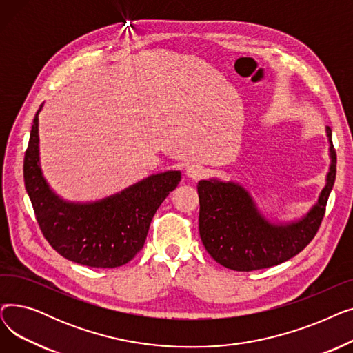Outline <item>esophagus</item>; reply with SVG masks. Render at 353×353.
<instances>
[{
  "mask_svg": "<svg viewBox=\"0 0 353 353\" xmlns=\"http://www.w3.org/2000/svg\"><path fill=\"white\" fill-rule=\"evenodd\" d=\"M186 174H188V177L197 180V179H201L203 176L206 174V169H205V167H203L201 164L192 163V164H189V165L186 167Z\"/></svg>",
  "mask_w": 353,
  "mask_h": 353,
  "instance_id": "34e87169",
  "label": "esophagus"
}]
</instances>
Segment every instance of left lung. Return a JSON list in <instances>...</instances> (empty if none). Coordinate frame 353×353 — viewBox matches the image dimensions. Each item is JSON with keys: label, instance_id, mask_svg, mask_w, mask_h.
I'll return each mask as SVG.
<instances>
[{"label": "left lung", "instance_id": "obj_1", "mask_svg": "<svg viewBox=\"0 0 353 353\" xmlns=\"http://www.w3.org/2000/svg\"><path fill=\"white\" fill-rule=\"evenodd\" d=\"M329 172L316 203L299 219L279 221L265 214L253 194L239 181L212 177L197 183L199 232L217 263L237 272L265 269L302 252L316 234L336 177V153L326 127Z\"/></svg>", "mask_w": 353, "mask_h": 353}]
</instances>
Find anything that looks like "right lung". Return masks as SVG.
Returning <instances> with one entry per match:
<instances>
[{
    "instance_id": "right-lung-1",
    "label": "right lung",
    "mask_w": 353,
    "mask_h": 353,
    "mask_svg": "<svg viewBox=\"0 0 353 353\" xmlns=\"http://www.w3.org/2000/svg\"><path fill=\"white\" fill-rule=\"evenodd\" d=\"M34 117L24 157V183L37 221L51 248L90 268L125 265L143 249L152 219L181 179L180 170L148 176L96 201H70L55 193L40 161L39 116Z\"/></svg>"
}]
</instances>
